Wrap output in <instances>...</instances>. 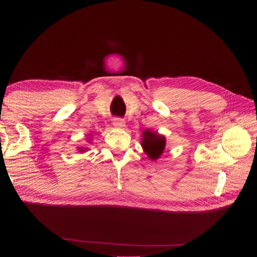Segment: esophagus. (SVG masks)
<instances>
[{
    "instance_id": "1",
    "label": "esophagus",
    "mask_w": 257,
    "mask_h": 257,
    "mask_svg": "<svg viewBox=\"0 0 257 257\" xmlns=\"http://www.w3.org/2000/svg\"><path fill=\"white\" fill-rule=\"evenodd\" d=\"M112 124H113V127H116V128H123L125 125V122H124V120L121 118H116V119H113Z\"/></svg>"
}]
</instances>
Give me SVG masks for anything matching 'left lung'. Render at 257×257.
<instances>
[{
  "label": "left lung",
  "mask_w": 257,
  "mask_h": 257,
  "mask_svg": "<svg viewBox=\"0 0 257 257\" xmlns=\"http://www.w3.org/2000/svg\"><path fill=\"white\" fill-rule=\"evenodd\" d=\"M167 139L163 135L150 129H146L141 133V147L144 152L152 161H156L163 155L166 149Z\"/></svg>",
  "instance_id": "8db88e82"
}]
</instances>
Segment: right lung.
I'll list each match as a JSON object with an SVG mask.
<instances>
[{
  "instance_id": "right-lung-1",
  "label": "right lung",
  "mask_w": 257,
  "mask_h": 257,
  "mask_svg": "<svg viewBox=\"0 0 257 257\" xmlns=\"http://www.w3.org/2000/svg\"><path fill=\"white\" fill-rule=\"evenodd\" d=\"M90 137L87 139V141H88L89 144H91L92 143V137H91V135H89ZM87 150H88V148H87V147H80V148H78V152H80V154H83V152H86Z\"/></svg>"
}]
</instances>
